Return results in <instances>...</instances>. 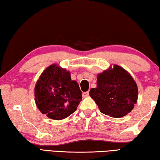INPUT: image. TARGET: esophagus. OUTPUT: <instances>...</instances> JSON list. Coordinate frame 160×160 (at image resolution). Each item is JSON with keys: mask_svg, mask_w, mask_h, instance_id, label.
<instances>
[{"mask_svg": "<svg viewBox=\"0 0 160 160\" xmlns=\"http://www.w3.org/2000/svg\"><path fill=\"white\" fill-rule=\"evenodd\" d=\"M89 94H90V93H89V91L85 92L82 93V97H87L89 96Z\"/></svg>", "mask_w": 160, "mask_h": 160, "instance_id": "obj_1", "label": "esophagus"}]
</instances>
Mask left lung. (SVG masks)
Returning <instances> with one entry per match:
<instances>
[{
  "label": "left lung",
  "mask_w": 160,
  "mask_h": 160,
  "mask_svg": "<svg viewBox=\"0 0 160 160\" xmlns=\"http://www.w3.org/2000/svg\"><path fill=\"white\" fill-rule=\"evenodd\" d=\"M97 85L90 90V96L105 115L121 118L131 112L137 103V84L120 66L114 64L97 75Z\"/></svg>",
  "instance_id": "left-lung-1"
}]
</instances>
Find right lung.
I'll return each mask as SVG.
<instances>
[{"instance_id":"add662e5","label":"right lung","mask_w":160,"mask_h":160,"mask_svg":"<svg viewBox=\"0 0 160 160\" xmlns=\"http://www.w3.org/2000/svg\"><path fill=\"white\" fill-rule=\"evenodd\" d=\"M37 107L53 120H62L77 109L82 100L79 85L70 73L57 63L51 64L40 75L34 88Z\"/></svg>"}]
</instances>
